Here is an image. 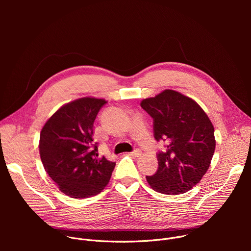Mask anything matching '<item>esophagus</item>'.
<instances>
[{
	"label": "esophagus",
	"instance_id": "1",
	"mask_svg": "<svg viewBox=\"0 0 251 251\" xmlns=\"http://www.w3.org/2000/svg\"><path fill=\"white\" fill-rule=\"evenodd\" d=\"M130 155L133 156V157H139V156L142 155V151H141L140 149H135L134 151H132V152L130 153Z\"/></svg>",
	"mask_w": 251,
	"mask_h": 251
}]
</instances>
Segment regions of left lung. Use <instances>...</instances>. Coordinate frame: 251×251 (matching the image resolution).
<instances>
[{
    "instance_id": "1",
    "label": "left lung",
    "mask_w": 251,
    "mask_h": 251,
    "mask_svg": "<svg viewBox=\"0 0 251 251\" xmlns=\"http://www.w3.org/2000/svg\"><path fill=\"white\" fill-rule=\"evenodd\" d=\"M141 107L153 118L155 140L166 143L157 154V172L146 176L148 184L166 195L188 192L206 173L214 153L210 120L196 101L170 89L144 99Z\"/></svg>"
}]
</instances>
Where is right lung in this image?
Listing matches in <instances>:
<instances>
[{"label":"right lung","instance_id":"1","mask_svg":"<svg viewBox=\"0 0 251 251\" xmlns=\"http://www.w3.org/2000/svg\"><path fill=\"white\" fill-rule=\"evenodd\" d=\"M104 99L84 97L67 103L45 124L40 154L46 172L59 190L75 199L99 194L109 183L115 162L98 156L93 123Z\"/></svg>","mask_w":251,"mask_h":251}]
</instances>
